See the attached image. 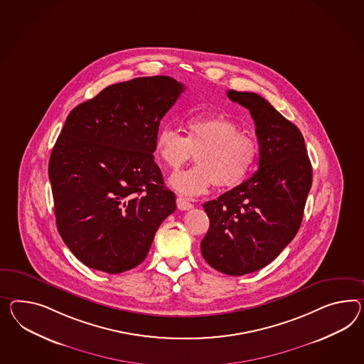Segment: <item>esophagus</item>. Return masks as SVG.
<instances>
[{
  "mask_svg": "<svg viewBox=\"0 0 364 364\" xmlns=\"http://www.w3.org/2000/svg\"><path fill=\"white\" fill-rule=\"evenodd\" d=\"M177 205L179 210H182V211H187V210H191L194 205L193 203H190L188 202V199L185 198V196H178L177 198Z\"/></svg>",
  "mask_w": 364,
  "mask_h": 364,
  "instance_id": "esophagus-1",
  "label": "esophagus"
}]
</instances>
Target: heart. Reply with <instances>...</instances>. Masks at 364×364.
Wrapping results in <instances>:
<instances>
[{"label":"heart","instance_id":"obj_1","mask_svg":"<svg viewBox=\"0 0 364 364\" xmlns=\"http://www.w3.org/2000/svg\"><path fill=\"white\" fill-rule=\"evenodd\" d=\"M187 136L166 127L156 136V153L168 168L176 170L196 151V166L178 171L168 183L183 196L203 194L213 185L224 188L240 185L256 164V141L223 114H200L187 122Z\"/></svg>","mask_w":364,"mask_h":364}]
</instances>
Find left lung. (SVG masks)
Masks as SVG:
<instances>
[{"instance_id": "1", "label": "left lung", "mask_w": 364, "mask_h": 364, "mask_svg": "<svg viewBox=\"0 0 364 364\" xmlns=\"http://www.w3.org/2000/svg\"><path fill=\"white\" fill-rule=\"evenodd\" d=\"M251 113L259 141V170L203 205L210 228L200 242L214 269L242 276L264 268L289 244L304 216L313 170L299 128L253 92H227Z\"/></svg>"}]
</instances>
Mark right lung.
Returning a JSON list of instances; mask_svg holds the SVG:
<instances>
[{"label": "right lung", "mask_w": 364, "mask_h": 364, "mask_svg": "<svg viewBox=\"0 0 364 364\" xmlns=\"http://www.w3.org/2000/svg\"><path fill=\"white\" fill-rule=\"evenodd\" d=\"M183 90L170 76L137 77L67 116L48 178L59 235L87 267L111 274L137 267L176 211L153 153L159 122Z\"/></svg>", "instance_id": "1"}]
</instances>
